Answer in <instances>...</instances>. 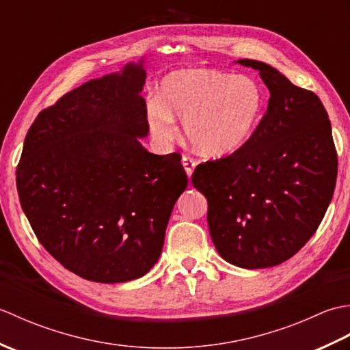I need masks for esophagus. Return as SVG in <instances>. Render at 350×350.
<instances>
[{"mask_svg": "<svg viewBox=\"0 0 350 350\" xmlns=\"http://www.w3.org/2000/svg\"><path fill=\"white\" fill-rule=\"evenodd\" d=\"M182 165H183L185 171H187L188 177H191L192 171H194V168H196V165H197V162H196L194 159H192V158H189V156H183V158H182Z\"/></svg>", "mask_w": 350, "mask_h": 350, "instance_id": "esophagus-1", "label": "esophagus"}]
</instances>
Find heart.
<instances>
[{
    "label": "heart",
    "mask_w": 350,
    "mask_h": 350,
    "mask_svg": "<svg viewBox=\"0 0 350 350\" xmlns=\"http://www.w3.org/2000/svg\"><path fill=\"white\" fill-rule=\"evenodd\" d=\"M162 98L147 105L153 135L171 141L174 118L183 122L189 144L204 156H226L248 143L265 108V94L254 79L209 69H183L162 81Z\"/></svg>",
    "instance_id": "obj_1"
}]
</instances>
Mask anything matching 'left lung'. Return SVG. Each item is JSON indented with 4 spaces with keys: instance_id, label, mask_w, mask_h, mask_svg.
Listing matches in <instances>:
<instances>
[{
    "instance_id": "1",
    "label": "left lung",
    "mask_w": 350,
    "mask_h": 350,
    "mask_svg": "<svg viewBox=\"0 0 350 350\" xmlns=\"http://www.w3.org/2000/svg\"><path fill=\"white\" fill-rule=\"evenodd\" d=\"M258 70L271 93L248 143L226 158L197 165L191 180L207 198V224L219 256L245 269L277 266L316 233L332 200L337 152L317 96L272 66Z\"/></svg>"
}]
</instances>
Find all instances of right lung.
<instances>
[{
    "label": "right lung",
    "mask_w": 350,
    "mask_h": 350,
    "mask_svg": "<svg viewBox=\"0 0 350 350\" xmlns=\"http://www.w3.org/2000/svg\"><path fill=\"white\" fill-rule=\"evenodd\" d=\"M143 62L66 93L36 117L16 168L37 239L85 280L124 282L158 262L174 203L188 187L179 153L153 154Z\"/></svg>",
    "instance_id": "1"
}]
</instances>
